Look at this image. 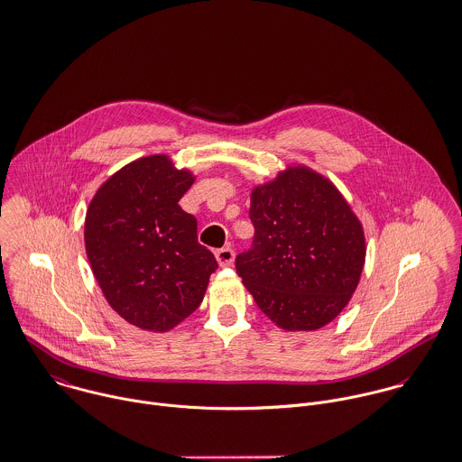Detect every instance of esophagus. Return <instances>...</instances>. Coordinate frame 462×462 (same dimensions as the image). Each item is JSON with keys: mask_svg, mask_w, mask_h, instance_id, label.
I'll return each instance as SVG.
<instances>
[{"mask_svg": "<svg viewBox=\"0 0 462 462\" xmlns=\"http://www.w3.org/2000/svg\"><path fill=\"white\" fill-rule=\"evenodd\" d=\"M215 256H217V262L220 267H229L233 265V260H235V253L231 247H222V249H217L215 251Z\"/></svg>", "mask_w": 462, "mask_h": 462, "instance_id": "34e87169", "label": "esophagus"}]
</instances>
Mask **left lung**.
<instances>
[{"instance_id": "1", "label": "left lung", "mask_w": 462, "mask_h": 462, "mask_svg": "<svg viewBox=\"0 0 462 462\" xmlns=\"http://www.w3.org/2000/svg\"><path fill=\"white\" fill-rule=\"evenodd\" d=\"M249 218L254 238L235 263L260 310L289 331L333 320L355 292L365 260L362 226L338 189L294 166L254 188Z\"/></svg>"}]
</instances>
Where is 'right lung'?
<instances>
[{
	"label": "right lung",
	"mask_w": 462,
	"mask_h": 462,
	"mask_svg": "<svg viewBox=\"0 0 462 462\" xmlns=\"http://www.w3.org/2000/svg\"><path fill=\"white\" fill-rule=\"evenodd\" d=\"M191 184L189 171L151 155L116 171L89 204L84 240L93 274L111 308L142 329L184 320L218 269L197 240V218L179 206Z\"/></svg>",
	"instance_id": "1"
}]
</instances>
